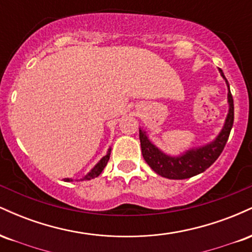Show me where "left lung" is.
<instances>
[{"mask_svg":"<svg viewBox=\"0 0 252 252\" xmlns=\"http://www.w3.org/2000/svg\"><path fill=\"white\" fill-rule=\"evenodd\" d=\"M219 73L227 86L228 111L224 126L216 138L211 142L199 147H193L179 155H169L162 152L150 141L146 130L140 128V142L143 158L156 174L173 180H182L205 172L221 154L228 135L233 126V99L227 79L219 68Z\"/></svg>","mask_w":252,"mask_h":252,"instance_id":"obj_1","label":"left lung"}]
</instances>
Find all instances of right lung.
Listing matches in <instances>:
<instances>
[{
	"label": "right lung",
	"instance_id": "1",
	"mask_svg": "<svg viewBox=\"0 0 252 252\" xmlns=\"http://www.w3.org/2000/svg\"><path fill=\"white\" fill-rule=\"evenodd\" d=\"M110 154H111V147H110V148L108 149V152H106V155L103 156V158H100V160L98 161L96 164H94V168L90 170L88 174L84 176V178L80 179V180H91V179L97 178V176L103 172V169L105 168L106 164H108V161H109V158H110ZM63 181L71 182V181H73V179L65 178V179H63Z\"/></svg>",
	"mask_w": 252,
	"mask_h": 252
}]
</instances>
